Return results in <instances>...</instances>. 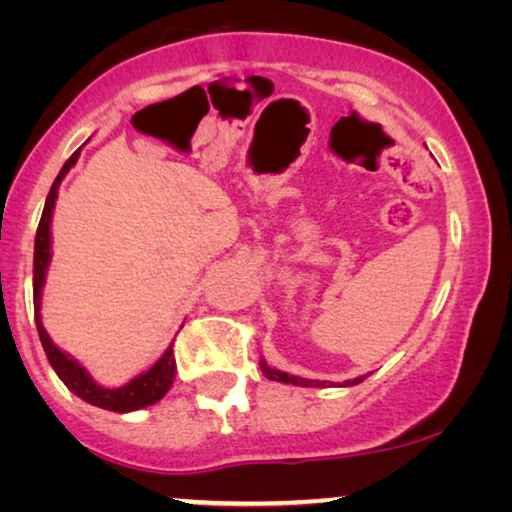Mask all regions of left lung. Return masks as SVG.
Here are the masks:
<instances>
[{
  "instance_id": "left-lung-1",
  "label": "left lung",
  "mask_w": 512,
  "mask_h": 512,
  "mask_svg": "<svg viewBox=\"0 0 512 512\" xmlns=\"http://www.w3.org/2000/svg\"><path fill=\"white\" fill-rule=\"evenodd\" d=\"M261 370L263 375L268 377V380H277V382H286V384H296V387H324L326 382H319V380H305V377H296V375H289V373H282V370L277 368H270L268 363L261 361ZM366 380V377H356V380H347L345 387H352V384H359Z\"/></svg>"
}]
</instances>
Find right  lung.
I'll return each instance as SVG.
<instances>
[{
	"mask_svg": "<svg viewBox=\"0 0 512 512\" xmlns=\"http://www.w3.org/2000/svg\"><path fill=\"white\" fill-rule=\"evenodd\" d=\"M79 158V151L72 153V158L62 165L58 177H55L51 193H48L44 214H41L39 228H37V240H34V319H37V331L41 338V345H44V352L51 361V366L62 382L67 384L69 391H74L76 396L83 398V401L90 405H97V408L111 410V412H132L139 408H146V405L158 403L167 391L172 387L174 370H177V361H174L172 347H167V352L160 356V359L153 363V366L146 370V373L137 375L135 380L118 389H104L97 384L93 377L86 373V368L81 366L79 361L72 359V356L62 352L53 345V340L48 338L44 324H41V289H44L46 279V268L48 261H51V214L55 198H58V186L69 167L76 163Z\"/></svg>",
	"mask_w": 512,
	"mask_h": 512,
	"instance_id": "obj_1",
	"label": "right lung"
}]
</instances>
